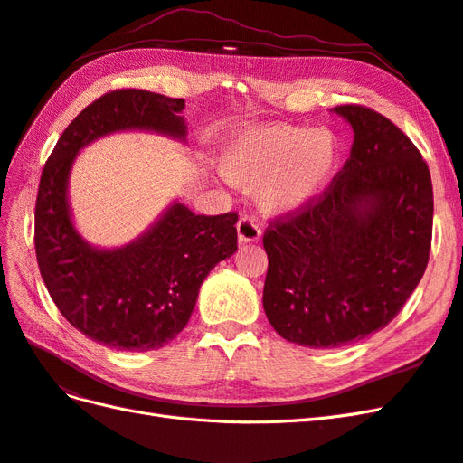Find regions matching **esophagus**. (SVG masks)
<instances>
[{
    "label": "esophagus",
    "mask_w": 463,
    "mask_h": 463,
    "mask_svg": "<svg viewBox=\"0 0 463 463\" xmlns=\"http://www.w3.org/2000/svg\"><path fill=\"white\" fill-rule=\"evenodd\" d=\"M237 240L240 243H253L260 240V228L253 216H241L237 222Z\"/></svg>",
    "instance_id": "obj_1"
}]
</instances>
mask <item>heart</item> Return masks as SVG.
Masks as SVG:
<instances>
[{"label":"heart","mask_w":463,"mask_h":463,"mask_svg":"<svg viewBox=\"0 0 463 463\" xmlns=\"http://www.w3.org/2000/svg\"><path fill=\"white\" fill-rule=\"evenodd\" d=\"M340 141L328 129L288 123H249L222 148V172L235 184H259L270 214H289L315 203L338 172Z\"/></svg>","instance_id":"heart-1"}]
</instances>
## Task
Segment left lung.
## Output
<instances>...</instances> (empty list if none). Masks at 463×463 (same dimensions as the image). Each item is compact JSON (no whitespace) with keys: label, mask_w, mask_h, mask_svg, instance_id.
I'll return each mask as SVG.
<instances>
[{"label":"left lung","mask_w":463,"mask_h":463,"mask_svg":"<svg viewBox=\"0 0 463 463\" xmlns=\"http://www.w3.org/2000/svg\"><path fill=\"white\" fill-rule=\"evenodd\" d=\"M334 111L355 133L342 172L315 203L272 220L262 237L264 313L282 338L317 349L384 328L423 278L432 237L421 152L371 108Z\"/></svg>","instance_id":"left-lung-1"}]
</instances>
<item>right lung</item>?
I'll return each mask as SVG.
<instances>
[{
  "mask_svg": "<svg viewBox=\"0 0 463 463\" xmlns=\"http://www.w3.org/2000/svg\"><path fill=\"white\" fill-rule=\"evenodd\" d=\"M184 98L121 89L87 106L69 123L42 170L34 247L42 279L69 325L125 352H148L185 328L201 284L237 250V214H194L174 203L135 241L98 249L75 230L69 172L82 146L104 135L143 129L185 141Z\"/></svg>",
  "mask_w": 463,
  "mask_h": 463,
  "instance_id": "add662e5",
  "label": "right lung"
}]
</instances>
